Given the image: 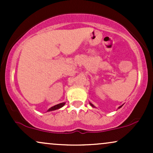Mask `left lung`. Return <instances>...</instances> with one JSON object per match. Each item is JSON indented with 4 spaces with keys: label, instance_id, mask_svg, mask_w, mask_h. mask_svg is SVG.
<instances>
[{
    "label": "left lung",
    "instance_id": "8db88e82",
    "mask_svg": "<svg viewBox=\"0 0 153 153\" xmlns=\"http://www.w3.org/2000/svg\"><path fill=\"white\" fill-rule=\"evenodd\" d=\"M90 105H91V106H93V107H94V105H93V104H92V103H90ZM122 106H123V105H122ZM122 106H119V108H121V107H122Z\"/></svg>",
    "mask_w": 153,
    "mask_h": 153
}]
</instances>
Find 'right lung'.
Returning a JSON list of instances; mask_svg holds the SVG:
<instances>
[{
    "label": "right lung",
    "instance_id": "1",
    "mask_svg": "<svg viewBox=\"0 0 153 153\" xmlns=\"http://www.w3.org/2000/svg\"><path fill=\"white\" fill-rule=\"evenodd\" d=\"M65 103H59V104L55 105V106L51 107L50 108H49L47 111H54V110H56V109H58V108H61V107H62L63 106H64Z\"/></svg>",
    "mask_w": 153,
    "mask_h": 153
}]
</instances>
